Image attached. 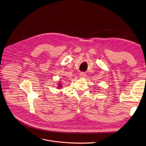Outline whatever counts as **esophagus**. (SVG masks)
<instances>
[{"mask_svg":"<svg viewBox=\"0 0 146 146\" xmlns=\"http://www.w3.org/2000/svg\"><path fill=\"white\" fill-rule=\"evenodd\" d=\"M79 76H80V78H85V77L86 76V74H85V72H81V73H80V74H79Z\"/></svg>","mask_w":146,"mask_h":146,"instance_id":"obj_1","label":"esophagus"}]
</instances>
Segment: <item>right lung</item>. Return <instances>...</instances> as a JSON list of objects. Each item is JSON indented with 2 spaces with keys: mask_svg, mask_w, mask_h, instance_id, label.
I'll return each mask as SVG.
<instances>
[{
  "mask_svg": "<svg viewBox=\"0 0 146 146\" xmlns=\"http://www.w3.org/2000/svg\"><path fill=\"white\" fill-rule=\"evenodd\" d=\"M62 86H61V84H59V85H58V88H61Z\"/></svg>",
  "mask_w": 146,
  "mask_h": 146,
  "instance_id": "right-lung-1",
  "label": "right lung"
}]
</instances>
